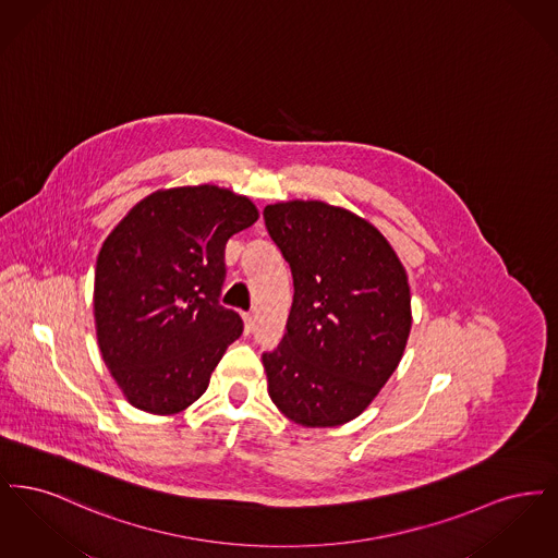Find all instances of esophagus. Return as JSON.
Wrapping results in <instances>:
<instances>
[{
    "mask_svg": "<svg viewBox=\"0 0 558 558\" xmlns=\"http://www.w3.org/2000/svg\"><path fill=\"white\" fill-rule=\"evenodd\" d=\"M242 319H244V332L248 335L253 330V316L251 314H242Z\"/></svg>",
    "mask_w": 558,
    "mask_h": 558,
    "instance_id": "obj_1",
    "label": "esophagus"
}]
</instances>
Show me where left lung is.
<instances>
[{
	"label": "left lung",
	"instance_id": "obj_1",
	"mask_svg": "<svg viewBox=\"0 0 558 558\" xmlns=\"http://www.w3.org/2000/svg\"><path fill=\"white\" fill-rule=\"evenodd\" d=\"M292 274L280 345L262 355L267 393L301 426L357 418L398 368L412 328L408 274L371 221L322 201L264 209Z\"/></svg>",
	"mask_w": 558,
	"mask_h": 558
}]
</instances>
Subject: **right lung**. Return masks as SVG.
Listing matches in <instances>:
<instances>
[{"mask_svg": "<svg viewBox=\"0 0 558 558\" xmlns=\"http://www.w3.org/2000/svg\"><path fill=\"white\" fill-rule=\"evenodd\" d=\"M257 207L226 187L157 190L105 240L94 278L96 337L128 401L178 414L201 398L226 349L242 335L219 305L226 242Z\"/></svg>", "mask_w": 558, "mask_h": 558, "instance_id": "obj_1", "label": "right lung"}]
</instances>
